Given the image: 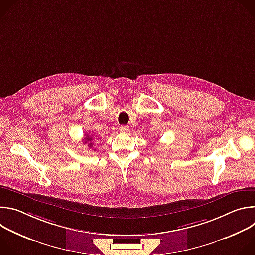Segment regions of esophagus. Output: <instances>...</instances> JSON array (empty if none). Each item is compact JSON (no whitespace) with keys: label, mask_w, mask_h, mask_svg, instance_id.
<instances>
[{"label":"esophagus","mask_w":255,"mask_h":255,"mask_svg":"<svg viewBox=\"0 0 255 255\" xmlns=\"http://www.w3.org/2000/svg\"><path fill=\"white\" fill-rule=\"evenodd\" d=\"M119 130H120V132H122V133H127V132L129 131V126H128V125H121L120 128H119Z\"/></svg>","instance_id":"esophagus-1"}]
</instances>
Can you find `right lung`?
Instances as JSON below:
<instances>
[{
  "label": "right lung",
  "mask_w": 255,
  "mask_h": 255,
  "mask_svg": "<svg viewBox=\"0 0 255 255\" xmlns=\"http://www.w3.org/2000/svg\"><path fill=\"white\" fill-rule=\"evenodd\" d=\"M92 140H93V139H92V137L88 135V136H86V137H85V141H84V142H85V143H87L88 141H92ZM91 146H93V144H92V143H89V147H91Z\"/></svg>",
  "instance_id": "obj_1"
}]
</instances>
